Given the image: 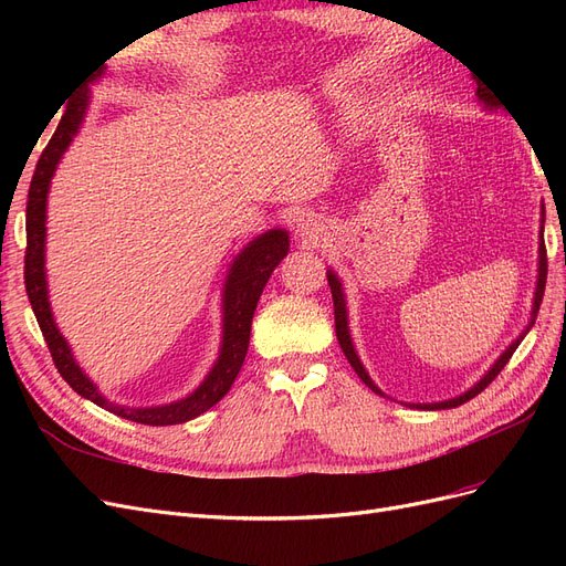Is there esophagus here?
Listing matches in <instances>:
<instances>
[{"label": "esophagus", "instance_id": "1", "mask_svg": "<svg viewBox=\"0 0 566 566\" xmlns=\"http://www.w3.org/2000/svg\"><path fill=\"white\" fill-rule=\"evenodd\" d=\"M321 224L314 217H302L300 224H297V235L302 238L304 243H316L318 235H321Z\"/></svg>", "mask_w": 566, "mask_h": 566}]
</instances>
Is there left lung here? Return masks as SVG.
<instances>
[{
	"label": "left lung",
	"mask_w": 566,
	"mask_h": 566,
	"mask_svg": "<svg viewBox=\"0 0 566 566\" xmlns=\"http://www.w3.org/2000/svg\"><path fill=\"white\" fill-rule=\"evenodd\" d=\"M476 94H479V98L484 101L486 106H501V101H499V96H495L489 87H484V84H479L476 82ZM543 224H545V208H543ZM543 231V229H541ZM541 238H543V233H541ZM545 279H547V254H545V243H541V266H538V287H536V300H534V312H531V323H528V328L531 325H534V321H536V314H538V310H541V302H543V290H545ZM328 285H331V293H333V304H335V333H337V342H339V347H342V352H345V356H347V361L352 364V368L356 370V375L358 378L364 380V385H368L375 394H380V397H385V394L375 387V382L368 378V373H366V368L361 366V361H358V356H356V352H354V345H352V337H349V328H347V310H345V295H342V287H339V281L335 279V273L331 271L328 273ZM528 328L524 331V333H528ZM524 333L512 342V345L507 347V352L499 358V361L493 364V368L484 375L482 380H479L472 389H468L465 394H460V397H455V399H449V401H441V403H413L416 408H430V410H441V408H455V406H462L465 401H470V399H474L476 394H482L495 378H499V373L505 368V364L510 361L512 358V354H515V349L520 347V342L524 339Z\"/></svg>",
	"instance_id": "1"
}]
</instances>
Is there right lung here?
Segmentation results:
<instances>
[{
	"label": "right lung",
	"instance_id": "1",
	"mask_svg": "<svg viewBox=\"0 0 566 566\" xmlns=\"http://www.w3.org/2000/svg\"><path fill=\"white\" fill-rule=\"evenodd\" d=\"M98 75L101 71L94 77ZM87 98H90L87 82H84V87L67 101L61 123L54 136L49 139L46 148L42 150L35 175H32V181H30L28 208H25V235H28L25 293L32 304V312H35V318L40 323V331L44 335L49 354L54 358V366L59 368L61 378L71 385L80 397L90 399L96 406L106 408L111 413L127 418L132 422L153 424V427L179 424L205 413V410L212 408L217 401L224 399L227 391L231 389L238 370H241L245 361L256 302H260V295L273 269H276L283 256L287 254V245H290L287 231H281V229L266 231L256 238V241H252L241 254H238L224 290V342H221V352L214 368L210 370L208 378H205V382L191 394V397L167 403V406H156V408H127L104 399L96 391L94 382L80 370L71 349L65 345V339L56 331V323L51 318V310H49L46 279H44V231H46L44 217H46L49 181L54 177V169L65 148L71 146L73 136L80 129L84 108H87Z\"/></svg>",
	"mask_w": 566,
	"mask_h": 566
}]
</instances>
